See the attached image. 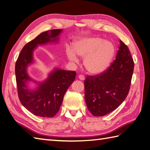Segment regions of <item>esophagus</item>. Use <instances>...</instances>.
<instances>
[{
	"label": "esophagus",
	"mask_w": 150,
	"mask_h": 150,
	"mask_svg": "<svg viewBox=\"0 0 150 150\" xmlns=\"http://www.w3.org/2000/svg\"><path fill=\"white\" fill-rule=\"evenodd\" d=\"M78 78L79 79H81V80H84V79H85V76L83 75L80 74V75L78 76Z\"/></svg>",
	"instance_id": "obj_1"
}]
</instances>
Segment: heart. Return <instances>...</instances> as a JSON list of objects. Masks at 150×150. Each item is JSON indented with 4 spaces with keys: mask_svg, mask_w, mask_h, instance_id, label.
<instances>
[{
    "mask_svg": "<svg viewBox=\"0 0 150 150\" xmlns=\"http://www.w3.org/2000/svg\"><path fill=\"white\" fill-rule=\"evenodd\" d=\"M72 51L67 50V56L71 62H78L77 56L84 57L83 65L92 74H100L109 69L116 54L115 45L102 38L92 37L79 39L72 44Z\"/></svg>",
    "mask_w": 150,
    "mask_h": 150,
    "instance_id": "heart-1",
    "label": "heart"
}]
</instances>
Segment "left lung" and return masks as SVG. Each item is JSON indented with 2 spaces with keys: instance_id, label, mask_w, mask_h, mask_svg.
<instances>
[{
  "instance_id": "8db88e82",
  "label": "left lung",
  "mask_w": 150,
  "mask_h": 150,
  "mask_svg": "<svg viewBox=\"0 0 150 150\" xmlns=\"http://www.w3.org/2000/svg\"><path fill=\"white\" fill-rule=\"evenodd\" d=\"M120 42L116 59L109 69L100 74L87 76L84 81L85 102L95 117L113 111L129 93L134 62L127 45Z\"/></svg>"
}]
</instances>
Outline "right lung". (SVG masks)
<instances>
[{
	"mask_svg": "<svg viewBox=\"0 0 150 150\" xmlns=\"http://www.w3.org/2000/svg\"><path fill=\"white\" fill-rule=\"evenodd\" d=\"M62 32V29H57L41 33L24 46L15 63V77L20 102L27 110L38 117L52 118L56 115L67 90L76 76L75 71L56 69L47 80L38 83L37 89L30 90L26 85L27 81H33L27 73L26 68L33 63V50L38 45L57 42Z\"/></svg>",
	"mask_w": 150,
	"mask_h": 150,
	"instance_id": "obj_1",
	"label": "right lung"
}]
</instances>
